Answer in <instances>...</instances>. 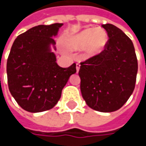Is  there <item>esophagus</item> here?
Segmentation results:
<instances>
[{
  "instance_id": "1",
  "label": "esophagus",
  "mask_w": 146,
  "mask_h": 146,
  "mask_svg": "<svg viewBox=\"0 0 146 146\" xmlns=\"http://www.w3.org/2000/svg\"><path fill=\"white\" fill-rule=\"evenodd\" d=\"M80 68V63L78 62V63H76V70H77V72L79 71Z\"/></svg>"
}]
</instances>
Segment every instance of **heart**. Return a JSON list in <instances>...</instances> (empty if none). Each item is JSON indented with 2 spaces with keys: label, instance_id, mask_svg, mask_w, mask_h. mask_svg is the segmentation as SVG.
I'll list each match as a JSON object with an SVG mask.
<instances>
[{
  "label": "heart",
  "instance_id": "heart-1",
  "mask_svg": "<svg viewBox=\"0 0 146 146\" xmlns=\"http://www.w3.org/2000/svg\"><path fill=\"white\" fill-rule=\"evenodd\" d=\"M107 42V34L104 31L88 28L71 37L67 44L70 48L80 50L87 47L88 53L94 55L100 53Z\"/></svg>",
  "mask_w": 146,
  "mask_h": 146
}]
</instances>
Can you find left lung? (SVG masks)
<instances>
[{
	"label": "left lung",
	"mask_w": 146,
	"mask_h": 146,
	"mask_svg": "<svg viewBox=\"0 0 146 146\" xmlns=\"http://www.w3.org/2000/svg\"><path fill=\"white\" fill-rule=\"evenodd\" d=\"M109 37L102 52L80 62L82 97L100 112H113L126 103L135 88L138 64L132 40L113 24L102 25Z\"/></svg>",
	"instance_id": "obj_1"
}]
</instances>
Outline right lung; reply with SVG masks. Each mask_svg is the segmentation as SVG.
Masks as SVG:
<instances>
[{"mask_svg":"<svg viewBox=\"0 0 146 146\" xmlns=\"http://www.w3.org/2000/svg\"><path fill=\"white\" fill-rule=\"evenodd\" d=\"M62 23L39 25L19 35L14 40L7 60L9 92L17 103L31 113L42 112L58 103L70 76L76 72V63L59 66L50 44H56Z\"/></svg>","mask_w":146,"mask_h":146,"instance_id":"right-lung-1","label":"right lung"}]
</instances>
